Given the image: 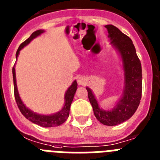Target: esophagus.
I'll return each instance as SVG.
<instances>
[{
	"instance_id": "esophagus-1",
	"label": "esophagus",
	"mask_w": 160,
	"mask_h": 160,
	"mask_svg": "<svg viewBox=\"0 0 160 160\" xmlns=\"http://www.w3.org/2000/svg\"><path fill=\"white\" fill-rule=\"evenodd\" d=\"M77 83L80 85H84V84H86V79L83 76H79L77 78Z\"/></svg>"
}]
</instances>
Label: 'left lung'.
Segmentation results:
<instances>
[{
    "label": "left lung",
    "instance_id": "obj_1",
    "mask_svg": "<svg viewBox=\"0 0 160 160\" xmlns=\"http://www.w3.org/2000/svg\"><path fill=\"white\" fill-rule=\"evenodd\" d=\"M111 43L120 54L123 63L125 86L122 96L113 109H101L88 87V97L97 119L105 126H116L130 118L138 109L142 97V66L132 40L113 25H107Z\"/></svg>",
    "mask_w": 160,
    "mask_h": 160
}]
</instances>
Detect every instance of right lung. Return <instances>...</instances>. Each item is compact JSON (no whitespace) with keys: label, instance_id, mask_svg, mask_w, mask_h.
Instances as JSON below:
<instances>
[{"label":"right lung","instance_id":"right-lung-1","mask_svg":"<svg viewBox=\"0 0 160 160\" xmlns=\"http://www.w3.org/2000/svg\"><path fill=\"white\" fill-rule=\"evenodd\" d=\"M44 30H38L34 31L31 35L27 39L25 42H23L20 46H19L18 49L16 53V58H18L19 55L21 50L29 44L32 40L35 38L36 37H38L41 34H42ZM13 88H14V97L15 100H16L17 105L18 106L19 109H20L21 113L23 114V116L26 118V119L30 120L34 124H37L42 127H53V126H58L59 125L63 124V122L68 119L69 116V111H70L71 104H72L73 98H74V95L76 93V91L77 89V82L74 80V82L72 83V85L68 88V89L67 90L66 93L64 96V105L59 112L56 113L51 115H43V114H38L37 113H34L30 109H29L26 105L23 104L22 101L21 100V97L19 96L18 91V87H17L16 83V74H15V68L14 66L13 68Z\"/></svg>","mask_w":160,"mask_h":160}]
</instances>
